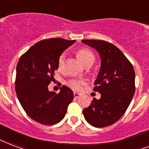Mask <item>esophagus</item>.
<instances>
[{"label": "esophagus", "instance_id": "34e87169", "mask_svg": "<svg viewBox=\"0 0 149 149\" xmlns=\"http://www.w3.org/2000/svg\"><path fill=\"white\" fill-rule=\"evenodd\" d=\"M73 96H74L75 98H79V97H80V96H81V95H79V94H78V93L74 92V94H73Z\"/></svg>", "mask_w": 149, "mask_h": 149}]
</instances>
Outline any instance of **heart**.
<instances>
[{
	"label": "heart",
	"instance_id": "b5f03b06",
	"mask_svg": "<svg viewBox=\"0 0 149 149\" xmlns=\"http://www.w3.org/2000/svg\"><path fill=\"white\" fill-rule=\"evenodd\" d=\"M77 55L79 61L84 65L87 64L92 65L95 59L94 53L87 48H81L78 50L77 52ZM65 61V54L62 53L60 54L59 58L58 59V71H62L63 70ZM86 84H87V81L85 79H78V78H72L66 82L67 86L75 91H80Z\"/></svg>",
	"mask_w": 149,
	"mask_h": 149
}]
</instances>
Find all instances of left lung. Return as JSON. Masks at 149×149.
I'll list each match as a JSON object with an SVG mask.
<instances>
[{
  "instance_id": "1",
  "label": "left lung",
  "mask_w": 149,
  "mask_h": 149,
  "mask_svg": "<svg viewBox=\"0 0 149 149\" xmlns=\"http://www.w3.org/2000/svg\"><path fill=\"white\" fill-rule=\"evenodd\" d=\"M84 44L97 50L101 68L94 91L101 98H93L83 110L85 120L95 127H105L122 117L135 92V72L127 57L115 45L100 40H83Z\"/></svg>"
}]
</instances>
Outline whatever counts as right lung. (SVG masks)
<instances>
[{"label": "right lung", "instance_id": "obj_1", "mask_svg": "<svg viewBox=\"0 0 149 149\" xmlns=\"http://www.w3.org/2000/svg\"><path fill=\"white\" fill-rule=\"evenodd\" d=\"M62 38L45 39L32 46L19 60L16 67L15 91L22 107L29 117L44 125L60 122L73 99L66 86L56 94L48 91L54 80L60 54L75 43Z\"/></svg>", "mask_w": 149, "mask_h": 149}]
</instances>
